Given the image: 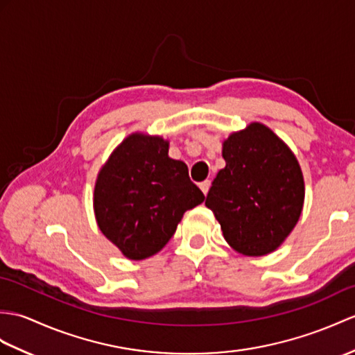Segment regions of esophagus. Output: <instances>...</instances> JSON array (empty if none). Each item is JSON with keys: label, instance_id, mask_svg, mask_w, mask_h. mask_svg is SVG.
I'll return each instance as SVG.
<instances>
[{"label": "esophagus", "instance_id": "34e87169", "mask_svg": "<svg viewBox=\"0 0 355 355\" xmlns=\"http://www.w3.org/2000/svg\"><path fill=\"white\" fill-rule=\"evenodd\" d=\"M200 189H201L204 195H207L209 193V189H210V181L209 180L202 181V183H200Z\"/></svg>", "mask_w": 355, "mask_h": 355}]
</instances>
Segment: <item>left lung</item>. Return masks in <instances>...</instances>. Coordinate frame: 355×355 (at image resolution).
<instances>
[{
	"instance_id": "left-lung-1",
	"label": "left lung",
	"mask_w": 355,
	"mask_h": 355,
	"mask_svg": "<svg viewBox=\"0 0 355 355\" xmlns=\"http://www.w3.org/2000/svg\"><path fill=\"white\" fill-rule=\"evenodd\" d=\"M225 168L218 172L205 205L215 213L225 241L243 255L275 251L298 222L304 177L282 139L260 122L222 144Z\"/></svg>"
}]
</instances>
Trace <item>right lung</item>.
Here are the masks:
<instances>
[{"label": "right lung", "mask_w": 355, "mask_h": 355, "mask_svg": "<svg viewBox=\"0 0 355 355\" xmlns=\"http://www.w3.org/2000/svg\"><path fill=\"white\" fill-rule=\"evenodd\" d=\"M160 136L133 133L98 174L94 210L98 227L130 260L157 254L187 210L204 201L184 162L168 155Z\"/></svg>", "instance_id": "add662e5"}]
</instances>
